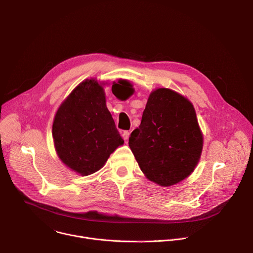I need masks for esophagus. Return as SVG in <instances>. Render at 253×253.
Segmentation results:
<instances>
[{
  "instance_id": "esophagus-1",
  "label": "esophagus",
  "mask_w": 253,
  "mask_h": 253,
  "mask_svg": "<svg viewBox=\"0 0 253 253\" xmlns=\"http://www.w3.org/2000/svg\"><path fill=\"white\" fill-rule=\"evenodd\" d=\"M129 135H130V132H129V131H124V132H123L122 136H123V138H124L125 142H128V138H129Z\"/></svg>"
}]
</instances>
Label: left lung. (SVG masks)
Segmentation results:
<instances>
[{
    "mask_svg": "<svg viewBox=\"0 0 253 253\" xmlns=\"http://www.w3.org/2000/svg\"><path fill=\"white\" fill-rule=\"evenodd\" d=\"M129 146L151 181L164 187L182 181L193 172L203 146L193 105L167 88L151 92Z\"/></svg>",
    "mask_w": 253,
    "mask_h": 253,
    "instance_id": "obj_1",
    "label": "left lung"
}]
</instances>
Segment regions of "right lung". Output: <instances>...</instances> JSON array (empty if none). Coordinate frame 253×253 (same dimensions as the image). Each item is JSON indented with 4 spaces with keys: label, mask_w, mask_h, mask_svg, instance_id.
<instances>
[{
    "label": "right lung",
    "mask_w": 253,
    "mask_h": 253,
    "mask_svg": "<svg viewBox=\"0 0 253 253\" xmlns=\"http://www.w3.org/2000/svg\"><path fill=\"white\" fill-rule=\"evenodd\" d=\"M119 83H114L112 90L118 86L132 90L129 82ZM52 134L59 158L83 176L101 169L124 143L106 107L104 89L94 79L80 83L61 104Z\"/></svg>",
    "instance_id": "obj_1"
}]
</instances>
